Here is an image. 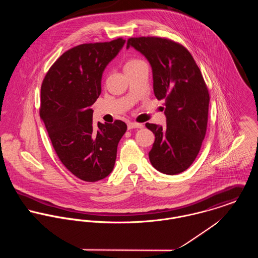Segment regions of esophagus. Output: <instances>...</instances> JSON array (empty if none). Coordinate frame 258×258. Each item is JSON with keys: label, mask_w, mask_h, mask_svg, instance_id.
<instances>
[{"label": "esophagus", "mask_w": 258, "mask_h": 258, "mask_svg": "<svg viewBox=\"0 0 258 258\" xmlns=\"http://www.w3.org/2000/svg\"><path fill=\"white\" fill-rule=\"evenodd\" d=\"M127 126H128V129L129 130H131V129H138V128H142L143 127V125L142 124H139V123H135V122H129L128 124H127Z\"/></svg>", "instance_id": "esophagus-1"}]
</instances>
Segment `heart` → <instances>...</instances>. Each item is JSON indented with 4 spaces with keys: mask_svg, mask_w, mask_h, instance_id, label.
<instances>
[{
    "mask_svg": "<svg viewBox=\"0 0 258 258\" xmlns=\"http://www.w3.org/2000/svg\"><path fill=\"white\" fill-rule=\"evenodd\" d=\"M143 63V61L141 59H138V58H131L129 60H127V62L125 63V72L127 71H130V70H133L135 69L136 67H138L139 64Z\"/></svg>",
    "mask_w": 258,
    "mask_h": 258,
    "instance_id": "obj_1",
    "label": "heart"
}]
</instances>
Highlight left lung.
Listing matches in <instances>:
<instances>
[{
	"label": "left lung",
	"instance_id": "8db88e82",
	"mask_svg": "<svg viewBox=\"0 0 258 258\" xmlns=\"http://www.w3.org/2000/svg\"><path fill=\"white\" fill-rule=\"evenodd\" d=\"M130 46L147 58L155 96L165 100L167 126L146 123L155 134L150 162L163 174H180L194 163L206 136L210 103L207 84L194 57L179 42L164 37H130L127 48Z\"/></svg>",
	"mask_w": 258,
	"mask_h": 258
}]
</instances>
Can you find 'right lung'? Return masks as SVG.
<instances>
[{"instance_id":"right-lung-1","label":"right lung","mask_w":258,"mask_h":258,"mask_svg":"<svg viewBox=\"0 0 258 258\" xmlns=\"http://www.w3.org/2000/svg\"><path fill=\"white\" fill-rule=\"evenodd\" d=\"M124 43L119 37L76 45L56 59L41 84L39 115L52 147L64 167L85 182L110 174L127 130L121 120L94 125L91 109L101 93L102 74Z\"/></svg>"}]
</instances>
